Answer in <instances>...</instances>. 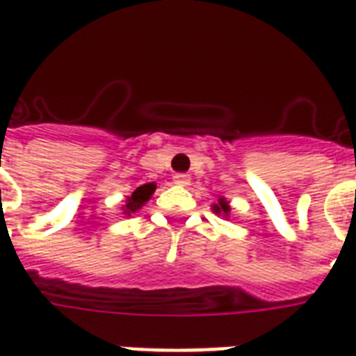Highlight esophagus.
<instances>
[{
  "mask_svg": "<svg viewBox=\"0 0 356 356\" xmlns=\"http://www.w3.org/2000/svg\"><path fill=\"white\" fill-rule=\"evenodd\" d=\"M190 182H191V178L188 176V174H176V176H174V184H176V186H182V188H186V186H190Z\"/></svg>",
  "mask_w": 356,
  "mask_h": 356,
  "instance_id": "obj_1",
  "label": "esophagus"
}]
</instances>
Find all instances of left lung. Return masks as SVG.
<instances>
[{"mask_svg":"<svg viewBox=\"0 0 356 356\" xmlns=\"http://www.w3.org/2000/svg\"><path fill=\"white\" fill-rule=\"evenodd\" d=\"M213 211L218 214V216H224V218H226V216H230V203L226 201V197H218V201L213 205Z\"/></svg>","mask_w":356,"mask_h":356,"instance_id":"obj_1","label":"left lung"}]
</instances>
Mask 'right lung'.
I'll use <instances>...</instances> for the list:
<instances>
[{
    "label": "right lung",
    "instance_id": "add662e5",
    "mask_svg": "<svg viewBox=\"0 0 356 356\" xmlns=\"http://www.w3.org/2000/svg\"><path fill=\"white\" fill-rule=\"evenodd\" d=\"M157 190V184L149 182V184H143L140 188H136L132 191V195H128L126 197V205H122V214L126 216H132L134 213H138L140 209H142L147 201L151 199V195L155 193Z\"/></svg>",
    "mask_w": 356,
    "mask_h": 356
}]
</instances>
